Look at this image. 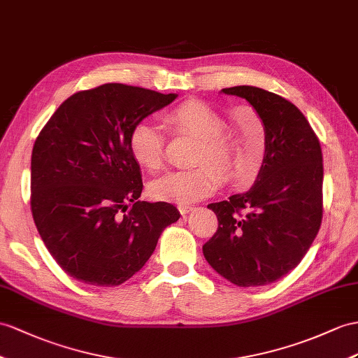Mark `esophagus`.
Masks as SVG:
<instances>
[{
    "mask_svg": "<svg viewBox=\"0 0 358 358\" xmlns=\"http://www.w3.org/2000/svg\"><path fill=\"white\" fill-rule=\"evenodd\" d=\"M178 209H179V213L182 214V215H185V214H188L191 209H193V206H188V205H179L178 206Z\"/></svg>",
    "mask_w": 358,
    "mask_h": 358,
    "instance_id": "34e87169",
    "label": "esophagus"
}]
</instances>
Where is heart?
Returning <instances> with one entry per match:
<instances>
[{
    "label": "heart",
    "mask_w": 358,
    "mask_h": 358,
    "mask_svg": "<svg viewBox=\"0 0 358 358\" xmlns=\"http://www.w3.org/2000/svg\"><path fill=\"white\" fill-rule=\"evenodd\" d=\"M173 132L189 136L196 141L194 162L202 164L191 170L169 171L149 185V194L159 202L178 205L194 203L215 193L220 174L231 178L234 173V147L223 134L228 121L208 104L189 100L164 115ZM164 136L161 129L150 120H141L130 130L129 150L141 167L155 171L162 165ZM213 164L214 169L205 166Z\"/></svg>",
    "instance_id": "1"
}]
</instances>
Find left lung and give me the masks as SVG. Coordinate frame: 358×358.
I'll use <instances>...</instances> for the list:
<instances>
[{"instance_id":"obj_1","label":"left lung","mask_w":358,"mask_h":358,"mask_svg":"<svg viewBox=\"0 0 358 358\" xmlns=\"http://www.w3.org/2000/svg\"><path fill=\"white\" fill-rule=\"evenodd\" d=\"M264 127V159L248 193L209 203L219 229L203 245L217 273L238 287L267 285L307 254L322 222L324 165L319 139L302 112L257 86H232Z\"/></svg>"}]
</instances>
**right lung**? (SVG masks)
Returning a JSON list of instances; mask_svg holds the SVG:
<instances>
[{
	"label": "right lung",
	"instance_id": "obj_1",
	"mask_svg": "<svg viewBox=\"0 0 358 358\" xmlns=\"http://www.w3.org/2000/svg\"><path fill=\"white\" fill-rule=\"evenodd\" d=\"M178 94L104 83L66 99L31 153V213L56 263L77 281L115 287L143 268L176 206L141 202V170L129 150L138 121Z\"/></svg>",
	"mask_w": 358,
	"mask_h": 358
}]
</instances>
